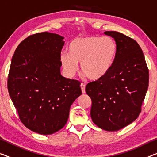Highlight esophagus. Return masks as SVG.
Returning <instances> with one entry per match:
<instances>
[{"label":"esophagus","mask_w":157,"mask_h":157,"mask_svg":"<svg viewBox=\"0 0 157 157\" xmlns=\"http://www.w3.org/2000/svg\"><path fill=\"white\" fill-rule=\"evenodd\" d=\"M81 90H82V93H86V85L84 83H81Z\"/></svg>","instance_id":"34e87169"}]
</instances>
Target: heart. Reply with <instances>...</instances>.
<instances>
[{"mask_svg":"<svg viewBox=\"0 0 157 157\" xmlns=\"http://www.w3.org/2000/svg\"><path fill=\"white\" fill-rule=\"evenodd\" d=\"M69 53L60 55V61L67 76L73 77L81 69L92 81H98L109 73L114 64L117 46L115 40L109 36H95L74 38L68 48Z\"/></svg>","mask_w":157,"mask_h":157,"instance_id":"1","label":"heart"}]
</instances>
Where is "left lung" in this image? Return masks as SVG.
Segmentation results:
<instances>
[{
    "label": "left lung",
    "instance_id": "left-lung-1",
    "mask_svg": "<svg viewBox=\"0 0 157 157\" xmlns=\"http://www.w3.org/2000/svg\"><path fill=\"white\" fill-rule=\"evenodd\" d=\"M114 38L116 57L107 75L87 84L92 100L90 117L96 126L116 131L134 121L149 86V69L143 50L136 40L117 31H105Z\"/></svg>",
    "mask_w": 157,
    "mask_h": 157
}]
</instances>
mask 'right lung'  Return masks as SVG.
<instances>
[{
    "label": "right lung",
    "mask_w": 157,
    "mask_h": 157,
    "mask_svg": "<svg viewBox=\"0 0 157 157\" xmlns=\"http://www.w3.org/2000/svg\"><path fill=\"white\" fill-rule=\"evenodd\" d=\"M63 39L48 32L31 35L19 44L12 58L10 97L21 123L39 134L62 128L71 105L82 93L80 82L60 74Z\"/></svg>",
    "instance_id": "add662e5"
}]
</instances>
